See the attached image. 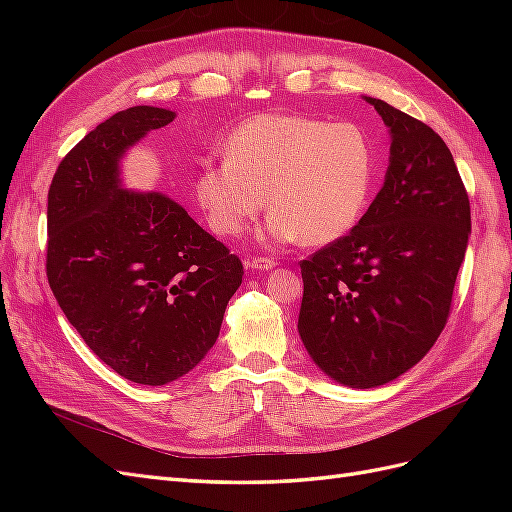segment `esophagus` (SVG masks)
Returning a JSON list of instances; mask_svg holds the SVG:
<instances>
[{"label": "esophagus", "mask_w": 512, "mask_h": 512, "mask_svg": "<svg viewBox=\"0 0 512 512\" xmlns=\"http://www.w3.org/2000/svg\"><path fill=\"white\" fill-rule=\"evenodd\" d=\"M245 265L254 271H271L275 267V260L271 258H247Z\"/></svg>", "instance_id": "obj_1"}]
</instances>
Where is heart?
<instances>
[{
  "mask_svg": "<svg viewBox=\"0 0 512 512\" xmlns=\"http://www.w3.org/2000/svg\"><path fill=\"white\" fill-rule=\"evenodd\" d=\"M374 181V147L354 123L265 113L245 119L205 162L194 194L209 228L237 237L267 203L265 239L316 247L361 218Z\"/></svg>",
  "mask_w": 512,
  "mask_h": 512,
  "instance_id": "b5f03b06",
  "label": "heart"
}]
</instances>
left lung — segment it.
Returning a JSON list of instances; mask_svg holds the SVG:
<instances>
[{"mask_svg":"<svg viewBox=\"0 0 512 512\" xmlns=\"http://www.w3.org/2000/svg\"><path fill=\"white\" fill-rule=\"evenodd\" d=\"M365 100L391 130L384 185L348 235L301 260L303 346L352 389L395 380L436 344L470 235L451 149L427 123Z\"/></svg>","mask_w":512,"mask_h":512,"instance_id":"left-lung-1","label":"left lung"}]
</instances>
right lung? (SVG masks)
<instances>
[{"mask_svg":"<svg viewBox=\"0 0 512 512\" xmlns=\"http://www.w3.org/2000/svg\"><path fill=\"white\" fill-rule=\"evenodd\" d=\"M173 111L132 106L59 162L46 209V277L85 344L119 376L162 386L213 348L241 260L160 192L121 188L126 149Z\"/></svg>","mask_w":512,"mask_h":512,"instance_id":"1","label":"right lung"}]
</instances>
